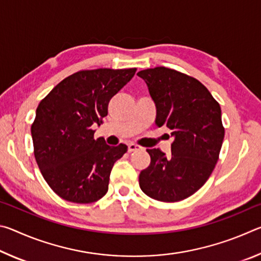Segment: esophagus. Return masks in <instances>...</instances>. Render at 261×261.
Wrapping results in <instances>:
<instances>
[{
  "label": "esophagus",
  "instance_id": "1",
  "mask_svg": "<svg viewBox=\"0 0 261 261\" xmlns=\"http://www.w3.org/2000/svg\"><path fill=\"white\" fill-rule=\"evenodd\" d=\"M141 147L138 146V145L136 144H129V146H127V151H129V153H132V152H136L138 151V149H140Z\"/></svg>",
  "mask_w": 261,
  "mask_h": 261
}]
</instances>
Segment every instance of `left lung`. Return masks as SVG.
Instances as JSON below:
<instances>
[{"mask_svg": "<svg viewBox=\"0 0 261 261\" xmlns=\"http://www.w3.org/2000/svg\"><path fill=\"white\" fill-rule=\"evenodd\" d=\"M156 106V125L174 137L171 155L146 149L151 165L139 175V187L155 200L174 202L197 192L214 170L224 138L221 108L210 91L174 69L139 71Z\"/></svg>", "mask_w": 261, "mask_h": 261, "instance_id": "left-lung-1", "label": "left lung"}]
</instances>
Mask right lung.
I'll return each mask as SVG.
<instances>
[{
  "mask_svg": "<svg viewBox=\"0 0 261 261\" xmlns=\"http://www.w3.org/2000/svg\"><path fill=\"white\" fill-rule=\"evenodd\" d=\"M131 69L81 70L43 98L31 126L34 158L46 182L63 199L90 204L108 191L114 163L127 146L94 139V123L107 116L113 96L135 76Z\"/></svg>",
  "mask_w": 261,
  "mask_h": 261,
  "instance_id": "obj_1",
  "label": "right lung"
}]
</instances>
